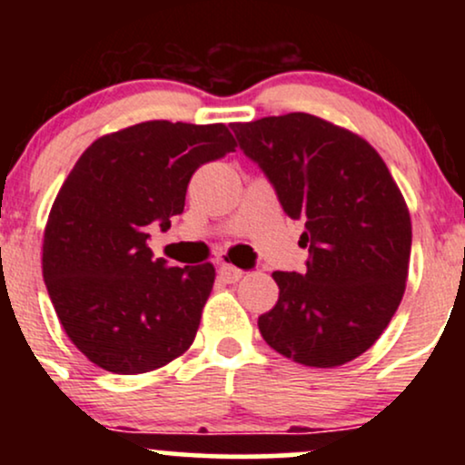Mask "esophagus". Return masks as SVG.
Instances as JSON below:
<instances>
[{
  "instance_id": "esophagus-1",
  "label": "esophagus",
  "mask_w": 465,
  "mask_h": 465,
  "mask_svg": "<svg viewBox=\"0 0 465 465\" xmlns=\"http://www.w3.org/2000/svg\"><path fill=\"white\" fill-rule=\"evenodd\" d=\"M218 277H221L223 282H227V284H236L240 277H242V271L232 264H221L218 266Z\"/></svg>"
}]
</instances>
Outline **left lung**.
Masks as SVG:
<instances>
[{"instance_id":"obj_1","label":"left lung","mask_w":465,"mask_h":465,"mask_svg":"<svg viewBox=\"0 0 465 465\" xmlns=\"http://www.w3.org/2000/svg\"><path fill=\"white\" fill-rule=\"evenodd\" d=\"M232 131L286 216L306 223V271H275L280 300L258 319L260 334L302 365L354 361L391 322L407 284L411 216L396 181L362 137L317 115L262 117Z\"/></svg>"}]
</instances>
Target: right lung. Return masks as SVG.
<instances>
[{
  "label": "right lung",
  "instance_id": "1",
  "mask_svg": "<svg viewBox=\"0 0 465 465\" xmlns=\"http://www.w3.org/2000/svg\"><path fill=\"white\" fill-rule=\"evenodd\" d=\"M236 151L225 124L153 120L100 137L58 192L44 236V282L72 343L114 373L183 354L214 266L154 260L148 229L183 214L196 168Z\"/></svg>",
  "mask_w": 465,
  "mask_h": 465
}]
</instances>
